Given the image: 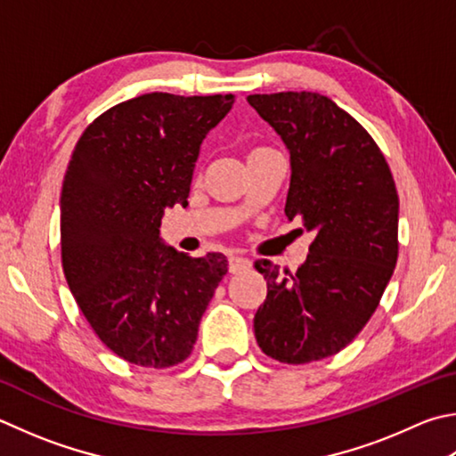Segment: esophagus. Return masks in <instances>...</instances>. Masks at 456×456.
<instances>
[{
    "label": "esophagus",
    "mask_w": 456,
    "mask_h": 456,
    "mask_svg": "<svg viewBox=\"0 0 456 456\" xmlns=\"http://www.w3.org/2000/svg\"><path fill=\"white\" fill-rule=\"evenodd\" d=\"M251 261L245 259L241 255H231L229 256V273H241L245 269H249Z\"/></svg>",
    "instance_id": "1"
}]
</instances>
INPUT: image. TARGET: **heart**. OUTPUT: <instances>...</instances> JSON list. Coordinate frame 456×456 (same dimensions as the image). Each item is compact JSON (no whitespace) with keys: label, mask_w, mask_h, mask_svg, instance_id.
Instances as JSON below:
<instances>
[{"label":"heart","mask_w":456,"mask_h":456,"mask_svg":"<svg viewBox=\"0 0 456 456\" xmlns=\"http://www.w3.org/2000/svg\"><path fill=\"white\" fill-rule=\"evenodd\" d=\"M261 151H267V149H263V147H259V149H253V151H249V155H253V153H261Z\"/></svg>","instance_id":"obj_1"}]
</instances>
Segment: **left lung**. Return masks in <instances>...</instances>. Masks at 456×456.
Masks as SVG:
<instances>
[{"label": "left lung", "instance_id": "left-lung-1", "mask_svg": "<svg viewBox=\"0 0 456 456\" xmlns=\"http://www.w3.org/2000/svg\"><path fill=\"white\" fill-rule=\"evenodd\" d=\"M289 151L285 215L314 235L307 261L281 275L269 261L256 343L289 365L345 349L383 297L399 255V195L383 153L359 121L313 91L249 95Z\"/></svg>", "mask_w": 456, "mask_h": 456}]
</instances>
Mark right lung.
Listing matches in <instances>:
<instances>
[{"mask_svg":"<svg viewBox=\"0 0 456 456\" xmlns=\"http://www.w3.org/2000/svg\"><path fill=\"white\" fill-rule=\"evenodd\" d=\"M235 95L145 94L111 107L73 149L61 189L69 291L107 349L142 367L189 357L227 256H189L161 239L187 205L203 139Z\"/></svg>","mask_w":456,"mask_h":456,"instance_id":"1","label":"right lung"}]
</instances>
